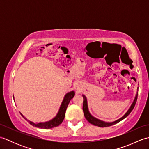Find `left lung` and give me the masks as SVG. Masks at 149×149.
Wrapping results in <instances>:
<instances>
[{"instance_id":"obj_1","label":"left lung","mask_w":149,"mask_h":149,"mask_svg":"<svg viewBox=\"0 0 149 149\" xmlns=\"http://www.w3.org/2000/svg\"><path fill=\"white\" fill-rule=\"evenodd\" d=\"M138 95V91H137V93H136V97L134 98V100L133 101V102H132L131 107H129V109L127 111V113H126L125 115L122 117V118H120V119L117 120H116V121L113 122H105L104 121H102V120L95 118V117H93L92 115H91V114L90 113L89 111H88L86 97H85L84 95H83V112H84V115L85 116V118H86V119L90 123H91V124H93L94 125L98 126V127H109V126H111L113 125H115V124H116V123H118L119 122L121 121V120H122L123 119H124L125 118H126V117H127L129 115V114L131 113V112L132 111V109H133V108L134 107L136 102V101H137Z\"/></svg>"}]
</instances>
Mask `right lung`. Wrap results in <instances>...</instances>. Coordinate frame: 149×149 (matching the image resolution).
Listing matches in <instances>:
<instances>
[{
    "label": "right lung",
    "instance_id": "1",
    "mask_svg": "<svg viewBox=\"0 0 149 149\" xmlns=\"http://www.w3.org/2000/svg\"><path fill=\"white\" fill-rule=\"evenodd\" d=\"M74 95H75V92L74 91H72L70 92H68V93H66L65 95V96L64 97V99H63L61 105L60 106L58 114H57V115L54 117V118L49 120L48 122L35 123L33 122L29 121V120H27L26 118H25V117L22 115L21 113L20 114L21 115L24 117V119L27 120L31 125L34 126V127L41 128V129H51L53 127H57V126H58L61 124L62 122L63 121V120H64L66 108H67V106L68 105L70 101V100L72 99V98L74 97Z\"/></svg>",
    "mask_w": 149,
    "mask_h": 149
}]
</instances>
